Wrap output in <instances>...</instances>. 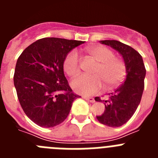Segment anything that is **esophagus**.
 <instances>
[{"label":"esophagus","instance_id":"esophagus-1","mask_svg":"<svg viewBox=\"0 0 158 158\" xmlns=\"http://www.w3.org/2000/svg\"><path fill=\"white\" fill-rule=\"evenodd\" d=\"M84 99H85L86 100H88V101L91 102V103H94L95 102V99L93 98V97H89V96H83Z\"/></svg>","mask_w":158,"mask_h":158}]
</instances>
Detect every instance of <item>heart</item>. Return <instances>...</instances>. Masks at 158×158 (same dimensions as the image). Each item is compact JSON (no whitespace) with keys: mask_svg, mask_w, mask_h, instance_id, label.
Listing matches in <instances>:
<instances>
[{"mask_svg":"<svg viewBox=\"0 0 158 158\" xmlns=\"http://www.w3.org/2000/svg\"><path fill=\"white\" fill-rule=\"evenodd\" d=\"M90 57L97 62L93 67V75H81L71 82V87L77 93L93 95L101 89H113L123 81L127 75V66L122 59L115 58L110 49L103 46H90L85 49ZM63 69L71 77L81 72L80 58L76 51H71L64 59Z\"/></svg>","mask_w":158,"mask_h":158,"instance_id":"obj_1","label":"heart"}]
</instances>
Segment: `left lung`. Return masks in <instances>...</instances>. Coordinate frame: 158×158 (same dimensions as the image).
<instances>
[{"label": "left lung", "instance_id": "8db88e82", "mask_svg": "<svg viewBox=\"0 0 158 158\" xmlns=\"http://www.w3.org/2000/svg\"><path fill=\"white\" fill-rule=\"evenodd\" d=\"M100 43L118 51L127 66L125 81L115 92L108 94V99L103 100L105 110L102 115L96 116L100 123L118 127L129 120L140 104L146 70L141 54L130 46L117 40H101ZM95 100L102 101L98 96Z\"/></svg>", "mask_w": 158, "mask_h": 158}]
</instances>
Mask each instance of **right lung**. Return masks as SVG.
I'll return each mask as SVG.
<instances>
[{"instance_id":"right-lung-1","label":"right lung","mask_w":158,"mask_h":158,"mask_svg":"<svg viewBox=\"0 0 158 158\" xmlns=\"http://www.w3.org/2000/svg\"><path fill=\"white\" fill-rule=\"evenodd\" d=\"M84 41L43 38L31 44L17 59L14 85L19 104L32 122L42 127L62 123L73 102V93L64 74L66 55Z\"/></svg>"}]
</instances>
